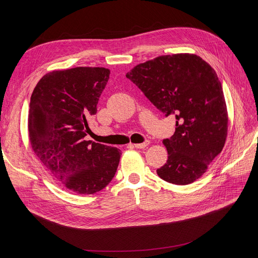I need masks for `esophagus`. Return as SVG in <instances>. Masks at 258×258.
<instances>
[{"instance_id":"obj_1","label":"esophagus","mask_w":258,"mask_h":258,"mask_svg":"<svg viewBox=\"0 0 258 258\" xmlns=\"http://www.w3.org/2000/svg\"><path fill=\"white\" fill-rule=\"evenodd\" d=\"M148 144H150V141H145V142H143V143L133 144V145H134V147H136V148H145V147L148 146Z\"/></svg>"}]
</instances>
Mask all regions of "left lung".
Instances as JSON below:
<instances>
[{"label":"left lung","mask_w":258,"mask_h":258,"mask_svg":"<svg viewBox=\"0 0 258 258\" xmlns=\"http://www.w3.org/2000/svg\"><path fill=\"white\" fill-rule=\"evenodd\" d=\"M126 77L165 116L175 114L159 177L175 185L197 181L223 151L228 134L227 105L213 68L196 54L178 53L139 63Z\"/></svg>","instance_id":"left-lung-1"}]
</instances>
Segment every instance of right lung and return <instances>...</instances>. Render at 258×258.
I'll list each match as a JSON object with an SVG mask.
<instances>
[{
  "label": "right lung",
  "mask_w": 258,
  "mask_h": 258,
  "mask_svg": "<svg viewBox=\"0 0 258 258\" xmlns=\"http://www.w3.org/2000/svg\"><path fill=\"white\" fill-rule=\"evenodd\" d=\"M108 78L110 70L100 67L52 71L39 79L30 98L32 151L54 178L78 195L100 191L120 161L117 147L85 140Z\"/></svg>",
  "instance_id": "obj_1"
}]
</instances>
